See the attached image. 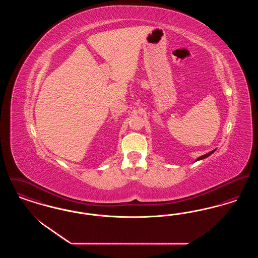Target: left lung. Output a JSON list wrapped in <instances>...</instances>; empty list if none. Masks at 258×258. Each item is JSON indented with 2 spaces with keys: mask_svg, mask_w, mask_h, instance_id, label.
Returning a JSON list of instances; mask_svg holds the SVG:
<instances>
[{
  "mask_svg": "<svg viewBox=\"0 0 258 258\" xmlns=\"http://www.w3.org/2000/svg\"><path fill=\"white\" fill-rule=\"evenodd\" d=\"M214 152H215V150H214V151H212V152H210V153H208V154H206V155H204V156H201V157H200V158H198L197 160H203V159L207 158V157H209V156H211V155H212Z\"/></svg>",
  "mask_w": 258,
  "mask_h": 258,
  "instance_id": "8db88e82",
  "label": "left lung"
}]
</instances>
